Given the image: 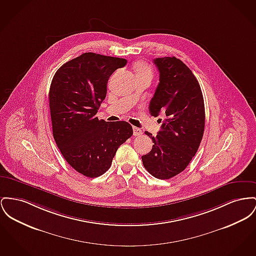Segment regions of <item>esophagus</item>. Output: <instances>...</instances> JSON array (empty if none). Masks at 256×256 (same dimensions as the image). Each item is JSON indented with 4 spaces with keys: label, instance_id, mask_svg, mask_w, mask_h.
<instances>
[{
    "label": "esophagus",
    "instance_id": "1",
    "mask_svg": "<svg viewBox=\"0 0 256 256\" xmlns=\"http://www.w3.org/2000/svg\"><path fill=\"white\" fill-rule=\"evenodd\" d=\"M134 136H142V130L136 126H134Z\"/></svg>",
    "mask_w": 256,
    "mask_h": 256
}]
</instances>
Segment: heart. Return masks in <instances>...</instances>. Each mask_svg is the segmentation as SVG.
Returning <instances> with one entry per match:
<instances>
[{
  "label": "heart",
  "instance_id": "1",
  "mask_svg": "<svg viewBox=\"0 0 256 256\" xmlns=\"http://www.w3.org/2000/svg\"><path fill=\"white\" fill-rule=\"evenodd\" d=\"M134 70L136 72V76H140V74H152V70L150 66L143 60H139L136 62L134 64Z\"/></svg>",
  "mask_w": 256,
  "mask_h": 256
}]
</instances>
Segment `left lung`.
<instances>
[{
    "instance_id": "1",
    "label": "left lung",
    "mask_w": 256,
    "mask_h": 256,
    "mask_svg": "<svg viewBox=\"0 0 256 256\" xmlns=\"http://www.w3.org/2000/svg\"><path fill=\"white\" fill-rule=\"evenodd\" d=\"M154 62L160 83L149 110L154 117L164 113L166 118L156 137L145 132L154 145L142 162L152 176L167 180L184 171L196 156L204 134L205 107L196 76L182 60L164 57Z\"/></svg>"
}]
</instances>
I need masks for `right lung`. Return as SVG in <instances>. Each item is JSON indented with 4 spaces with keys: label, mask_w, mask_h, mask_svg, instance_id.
Listing matches in <instances>:
<instances>
[{
    "label": "right lung",
    "mask_w": 256,
    "mask_h": 256,
    "mask_svg": "<svg viewBox=\"0 0 256 256\" xmlns=\"http://www.w3.org/2000/svg\"><path fill=\"white\" fill-rule=\"evenodd\" d=\"M126 64V59L88 52L64 64L52 79L49 108L55 142L68 164L86 177L104 174L134 134L124 120L109 122L96 116L109 77Z\"/></svg>",
    "instance_id": "obj_1"
}]
</instances>
